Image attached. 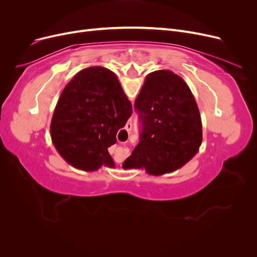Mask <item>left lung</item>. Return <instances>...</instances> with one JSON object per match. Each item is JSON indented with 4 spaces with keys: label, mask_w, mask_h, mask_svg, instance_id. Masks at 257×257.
I'll return each instance as SVG.
<instances>
[{
    "label": "left lung",
    "mask_w": 257,
    "mask_h": 257,
    "mask_svg": "<svg viewBox=\"0 0 257 257\" xmlns=\"http://www.w3.org/2000/svg\"><path fill=\"white\" fill-rule=\"evenodd\" d=\"M142 122L138 145L123 167L160 176L181 168L203 142L198 106L180 76L160 69L146 77L135 100Z\"/></svg>",
    "instance_id": "1"
}]
</instances>
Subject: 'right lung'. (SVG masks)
Returning a JSON list of instances; mask_svg holds the SVG:
<instances>
[{"instance_id": "1", "label": "right lung", "mask_w": 257, "mask_h": 257, "mask_svg": "<svg viewBox=\"0 0 257 257\" xmlns=\"http://www.w3.org/2000/svg\"><path fill=\"white\" fill-rule=\"evenodd\" d=\"M132 114V104L114 73L92 66L77 73L62 91L50 124L57 151L85 172L114 167L108 148Z\"/></svg>"}]
</instances>
